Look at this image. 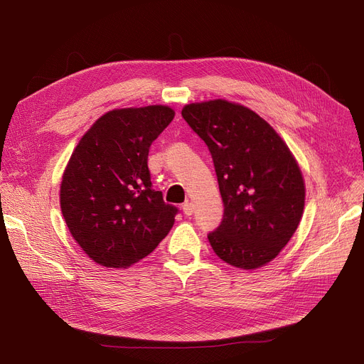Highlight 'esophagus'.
<instances>
[{
	"mask_svg": "<svg viewBox=\"0 0 364 364\" xmlns=\"http://www.w3.org/2000/svg\"><path fill=\"white\" fill-rule=\"evenodd\" d=\"M183 213H184V215L186 217H190L193 214V211H195V208H193V205L190 203V202H186V203H183Z\"/></svg>",
	"mask_w": 364,
	"mask_h": 364,
	"instance_id": "34e87169",
	"label": "esophagus"
}]
</instances>
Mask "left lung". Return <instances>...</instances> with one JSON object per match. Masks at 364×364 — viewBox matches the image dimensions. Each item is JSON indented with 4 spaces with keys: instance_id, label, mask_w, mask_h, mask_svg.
I'll use <instances>...</instances> for the list:
<instances>
[{
    "instance_id": "left-lung-1",
    "label": "left lung",
    "mask_w": 364,
    "mask_h": 364,
    "mask_svg": "<svg viewBox=\"0 0 364 364\" xmlns=\"http://www.w3.org/2000/svg\"><path fill=\"white\" fill-rule=\"evenodd\" d=\"M181 114L211 151L217 172L224 215L208 235L214 252L243 270L270 262L304 211L305 186L289 147L242 105L209 100L184 106Z\"/></svg>"
}]
</instances>
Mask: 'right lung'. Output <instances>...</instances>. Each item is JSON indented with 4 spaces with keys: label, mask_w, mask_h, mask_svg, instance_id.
I'll return each instance as SVG.
<instances>
[{
    "label": "right lung",
    "mask_w": 364,
    "mask_h": 364,
    "mask_svg": "<svg viewBox=\"0 0 364 364\" xmlns=\"http://www.w3.org/2000/svg\"><path fill=\"white\" fill-rule=\"evenodd\" d=\"M168 106L105 113L75 147L60 186L72 237L97 264L125 269L155 251L178 209L151 187L149 149L174 119Z\"/></svg>",
    "instance_id": "1"
}]
</instances>
